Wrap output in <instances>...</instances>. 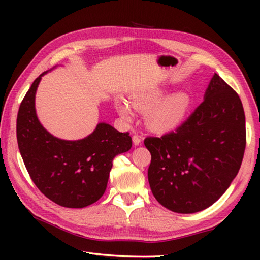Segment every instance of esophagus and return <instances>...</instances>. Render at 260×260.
I'll use <instances>...</instances> for the list:
<instances>
[{"label":"esophagus","mask_w":260,"mask_h":260,"mask_svg":"<svg viewBox=\"0 0 260 260\" xmlns=\"http://www.w3.org/2000/svg\"><path fill=\"white\" fill-rule=\"evenodd\" d=\"M141 141H142V139H141L140 135H138V134H134L133 135V143H134V146H140Z\"/></svg>","instance_id":"1"}]
</instances>
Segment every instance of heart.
Returning <instances> with one entry per match:
<instances>
[{
    "label": "heart",
    "mask_w": 260,
    "mask_h": 260,
    "mask_svg": "<svg viewBox=\"0 0 260 260\" xmlns=\"http://www.w3.org/2000/svg\"><path fill=\"white\" fill-rule=\"evenodd\" d=\"M162 90L155 88L139 91L131 96L132 107L141 112H148L147 125L156 132H169L181 124L190 105L186 93H175L163 99ZM116 108L122 118L131 120L133 111L126 101H117Z\"/></svg>",
    "instance_id": "b5f03b06"
}]
</instances>
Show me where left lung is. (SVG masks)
<instances>
[{
	"instance_id": "8db88e82",
	"label": "left lung",
	"mask_w": 260,
	"mask_h": 260,
	"mask_svg": "<svg viewBox=\"0 0 260 260\" xmlns=\"http://www.w3.org/2000/svg\"><path fill=\"white\" fill-rule=\"evenodd\" d=\"M246 143L240 96L217 73L204 101L174 131L148 136V180L155 199L177 213L212 205L239 172Z\"/></svg>"
}]
</instances>
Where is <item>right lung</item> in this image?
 I'll return each mask as SVG.
<instances>
[{
	"instance_id": "right-lung-1",
	"label": "right lung",
	"mask_w": 260,
	"mask_h": 260,
	"mask_svg": "<svg viewBox=\"0 0 260 260\" xmlns=\"http://www.w3.org/2000/svg\"><path fill=\"white\" fill-rule=\"evenodd\" d=\"M43 74L35 79L19 107L17 142L20 155L43 195L64 208H85L102 197L113 158L129 150L132 138L128 132L120 133L104 122L78 141L60 140L48 133L35 112V91Z\"/></svg>"
}]
</instances>
